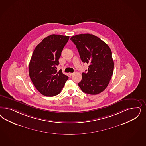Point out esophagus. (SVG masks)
Listing matches in <instances>:
<instances>
[{
	"label": "esophagus",
	"instance_id": "obj_1",
	"mask_svg": "<svg viewBox=\"0 0 146 146\" xmlns=\"http://www.w3.org/2000/svg\"><path fill=\"white\" fill-rule=\"evenodd\" d=\"M73 74H73V73H69V75L70 76H72V75H73Z\"/></svg>",
	"mask_w": 146,
	"mask_h": 146
}]
</instances>
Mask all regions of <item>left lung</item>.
<instances>
[{"label": "left lung", "mask_w": 146, "mask_h": 146, "mask_svg": "<svg viewBox=\"0 0 146 146\" xmlns=\"http://www.w3.org/2000/svg\"><path fill=\"white\" fill-rule=\"evenodd\" d=\"M70 40L76 46L82 61L89 64L88 72L82 73L78 86L88 94L103 92L113 75L114 62L111 49L101 39L90 34L76 35Z\"/></svg>", "instance_id": "1"}]
</instances>
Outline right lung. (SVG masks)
<instances>
[{
  "label": "right lung",
  "instance_id": "1",
  "mask_svg": "<svg viewBox=\"0 0 146 146\" xmlns=\"http://www.w3.org/2000/svg\"><path fill=\"white\" fill-rule=\"evenodd\" d=\"M69 36L52 34L35 47L29 64V75L41 94L52 97L59 94L68 76L57 71L58 60Z\"/></svg>",
  "mask_w": 146,
  "mask_h": 146
}]
</instances>
